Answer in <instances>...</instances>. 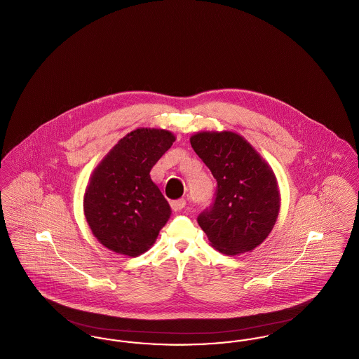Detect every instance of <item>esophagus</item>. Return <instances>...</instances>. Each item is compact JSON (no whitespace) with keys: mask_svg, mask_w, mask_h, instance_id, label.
Listing matches in <instances>:
<instances>
[{"mask_svg":"<svg viewBox=\"0 0 359 359\" xmlns=\"http://www.w3.org/2000/svg\"><path fill=\"white\" fill-rule=\"evenodd\" d=\"M186 205V201L184 199H177V201H172L171 207L173 211H180L183 210Z\"/></svg>","mask_w":359,"mask_h":359,"instance_id":"34e87169","label":"esophagus"}]
</instances>
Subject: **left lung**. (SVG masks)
<instances>
[{
	"label": "left lung",
	"instance_id": "1",
	"mask_svg": "<svg viewBox=\"0 0 359 359\" xmlns=\"http://www.w3.org/2000/svg\"><path fill=\"white\" fill-rule=\"evenodd\" d=\"M189 141L218 184L214 202L198 215L199 226L223 255L253 250L269 236L278 215L273 171L233 132H203Z\"/></svg>",
	"mask_w": 359,
	"mask_h": 359
}]
</instances>
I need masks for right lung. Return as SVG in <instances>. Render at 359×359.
<instances>
[{
	"instance_id": "right-lung-1",
	"label": "right lung",
	"mask_w": 359,
	"mask_h": 359,
	"mask_svg": "<svg viewBox=\"0 0 359 359\" xmlns=\"http://www.w3.org/2000/svg\"><path fill=\"white\" fill-rule=\"evenodd\" d=\"M175 141L161 129H136L121 138L90 179L85 215L107 249L136 257L147 252L167 223L171 208L149 172Z\"/></svg>"
}]
</instances>
